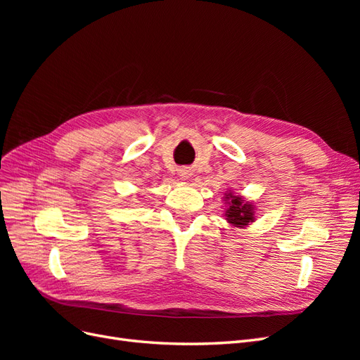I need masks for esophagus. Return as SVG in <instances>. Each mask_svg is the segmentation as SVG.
<instances>
[{
  "label": "esophagus",
  "mask_w": 360,
  "mask_h": 360,
  "mask_svg": "<svg viewBox=\"0 0 360 360\" xmlns=\"http://www.w3.org/2000/svg\"><path fill=\"white\" fill-rule=\"evenodd\" d=\"M179 176H180L181 179H188V177L191 176V171L186 169V168H183V169L179 171Z\"/></svg>",
  "instance_id": "esophagus-1"
}]
</instances>
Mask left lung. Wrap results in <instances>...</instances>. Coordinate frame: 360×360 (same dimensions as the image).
<instances>
[{
	"mask_svg": "<svg viewBox=\"0 0 360 360\" xmlns=\"http://www.w3.org/2000/svg\"><path fill=\"white\" fill-rule=\"evenodd\" d=\"M228 200V209L225 212V219L233 224L234 226H246L249 225V222L255 221L254 216V207L250 202L245 201L242 197L238 195H234L233 192H230L225 197Z\"/></svg>",
	"mask_w": 360,
	"mask_h": 360,
	"instance_id": "left-lung-1",
	"label": "left lung"
}]
</instances>
